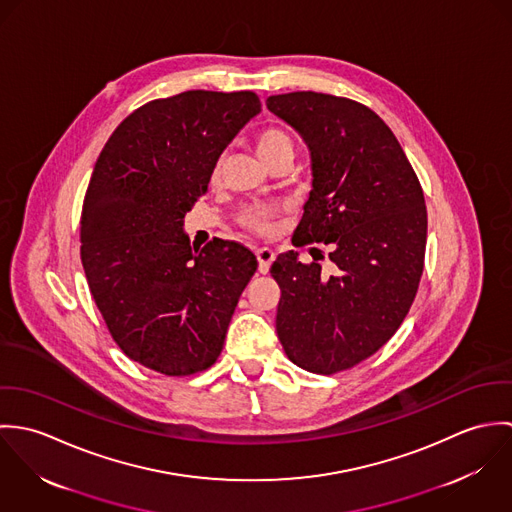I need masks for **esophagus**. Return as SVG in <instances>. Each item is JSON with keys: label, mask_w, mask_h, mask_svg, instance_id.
I'll list each match as a JSON object with an SVG mask.
<instances>
[{"label": "esophagus", "mask_w": 512, "mask_h": 512, "mask_svg": "<svg viewBox=\"0 0 512 512\" xmlns=\"http://www.w3.org/2000/svg\"><path fill=\"white\" fill-rule=\"evenodd\" d=\"M256 258H258V270H260V274H268L272 262L276 260V254H274L272 248H266V246H264V248H258V250H256Z\"/></svg>", "instance_id": "obj_1"}]
</instances>
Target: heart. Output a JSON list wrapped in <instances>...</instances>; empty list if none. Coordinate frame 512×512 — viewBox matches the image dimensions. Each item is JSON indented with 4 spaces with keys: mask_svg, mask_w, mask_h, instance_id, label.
Listing matches in <instances>:
<instances>
[{
    "mask_svg": "<svg viewBox=\"0 0 512 512\" xmlns=\"http://www.w3.org/2000/svg\"><path fill=\"white\" fill-rule=\"evenodd\" d=\"M254 146H256V153L264 165H270L282 157H292L293 159V153H295L292 136L286 130L276 128V126L260 130L254 138ZM213 175L215 177L219 175V163L215 165ZM276 219H278V211L272 207H264V205L246 207L238 217L244 228L258 232V234H270L276 226Z\"/></svg>",
    "mask_w": 512,
    "mask_h": 512,
    "instance_id": "b5f03b06",
    "label": "heart"
}]
</instances>
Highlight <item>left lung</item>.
<instances>
[{
	"instance_id": "8db88e82",
	"label": "left lung",
	"mask_w": 512,
	"mask_h": 512,
	"mask_svg": "<svg viewBox=\"0 0 512 512\" xmlns=\"http://www.w3.org/2000/svg\"><path fill=\"white\" fill-rule=\"evenodd\" d=\"M266 106L311 153L313 189L293 246L323 242L333 262L329 276L293 250L276 258L278 339L293 365L335 374L388 343L412 307L428 236L424 191L392 130L365 104L303 90Z\"/></svg>"
}]
</instances>
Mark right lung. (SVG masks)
<instances>
[{
    "label": "right lung",
    "mask_w": 512,
    "mask_h": 512,
    "mask_svg": "<svg viewBox=\"0 0 512 512\" xmlns=\"http://www.w3.org/2000/svg\"><path fill=\"white\" fill-rule=\"evenodd\" d=\"M250 90H187L134 110L100 151L80 217V260L118 347L165 376L219 359L256 256L234 240L195 248L183 219L220 153L260 112Z\"/></svg>",
    "instance_id": "right-lung-1"
}]
</instances>
